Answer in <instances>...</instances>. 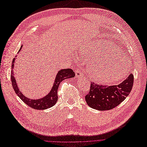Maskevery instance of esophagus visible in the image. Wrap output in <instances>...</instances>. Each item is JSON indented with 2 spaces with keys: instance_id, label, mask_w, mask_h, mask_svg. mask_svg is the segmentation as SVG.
Wrapping results in <instances>:
<instances>
[{
  "instance_id": "obj_1",
  "label": "esophagus",
  "mask_w": 147,
  "mask_h": 147,
  "mask_svg": "<svg viewBox=\"0 0 147 147\" xmlns=\"http://www.w3.org/2000/svg\"><path fill=\"white\" fill-rule=\"evenodd\" d=\"M76 72V78H79V77H81V76H83V71L82 69H77L75 71Z\"/></svg>"
}]
</instances>
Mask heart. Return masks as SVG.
<instances>
[{"label":"heart","mask_w":147,"mask_h":147,"mask_svg":"<svg viewBox=\"0 0 147 147\" xmlns=\"http://www.w3.org/2000/svg\"><path fill=\"white\" fill-rule=\"evenodd\" d=\"M104 44V48L106 49H109L111 48V44L109 47V44L106 42ZM105 49H103V50ZM110 50V49H109ZM95 54L94 56H97L101 52V50L98 49L96 52H93ZM123 61V58L118 57V60ZM122 62H119L117 61L116 62H112L109 65H105L103 63L102 61L100 62L95 63L91 68L92 70V78L98 82L101 83H112L118 81L124 78L126 71V68H123Z\"/></svg>","instance_id":"heart-1"}]
</instances>
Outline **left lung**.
Instances as JSON below:
<instances>
[{
    "instance_id": "8db88e82",
    "label": "left lung",
    "mask_w": 147,
    "mask_h": 147,
    "mask_svg": "<svg viewBox=\"0 0 147 147\" xmlns=\"http://www.w3.org/2000/svg\"><path fill=\"white\" fill-rule=\"evenodd\" d=\"M133 82L132 73L117 85H100L91 82L89 92L85 95L86 103L92 109L98 111L112 109L129 95Z\"/></svg>"
}]
</instances>
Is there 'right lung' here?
Listing matches in <instances>:
<instances>
[{
  "instance_id": "add662e5",
  "label": "right lung",
  "mask_w": 147,
  "mask_h": 147,
  "mask_svg": "<svg viewBox=\"0 0 147 147\" xmlns=\"http://www.w3.org/2000/svg\"><path fill=\"white\" fill-rule=\"evenodd\" d=\"M22 47V46L21 47L19 51H20ZM15 59L16 58H14L13 60H12L11 71V79L12 87H13V89L16 94L20 98V99L24 102V103H26L28 106L32 108H34L35 109L44 110L53 106L56 103L57 100H58V89L60 83L63 80L74 78L75 76V73L72 69L67 68L61 69L60 71H58V74L56 75V77L52 89H51L50 92L46 95V96L40 99L31 100L28 98V97H26L24 95H23V94L20 91L17 86L16 79L14 77L13 73Z\"/></svg>"
}]
</instances>
